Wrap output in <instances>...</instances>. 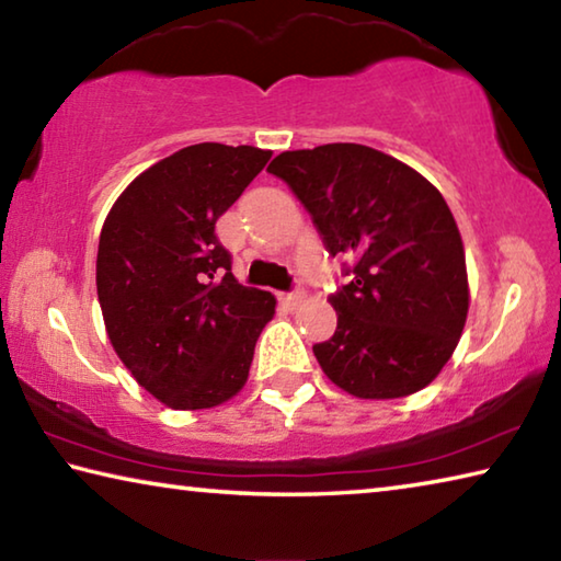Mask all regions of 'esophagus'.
Listing matches in <instances>:
<instances>
[{"label": "esophagus", "mask_w": 561, "mask_h": 561, "mask_svg": "<svg viewBox=\"0 0 561 561\" xmlns=\"http://www.w3.org/2000/svg\"><path fill=\"white\" fill-rule=\"evenodd\" d=\"M301 299H304V291L301 289H291V291H284L282 294V301L287 304V307H297Z\"/></svg>", "instance_id": "obj_1"}]
</instances>
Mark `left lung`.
I'll list each match as a JSON object with an SVG mask.
<instances>
[{"label":"left lung","instance_id":"left-lung-1","mask_svg":"<svg viewBox=\"0 0 561 561\" xmlns=\"http://www.w3.org/2000/svg\"><path fill=\"white\" fill-rule=\"evenodd\" d=\"M267 173L289 185L346 284L336 331L314 356L358 398H401L448 364L468 317L462 240L448 203L401 160L358 144L287 150Z\"/></svg>","mask_w":561,"mask_h":561}]
</instances>
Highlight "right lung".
Listing matches in <instances>:
<instances>
[{"label":"right lung","instance_id":"right-lung-1","mask_svg":"<svg viewBox=\"0 0 561 561\" xmlns=\"http://www.w3.org/2000/svg\"><path fill=\"white\" fill-rule=\"evenodd\" d=\"M272 158L252 146L197 144L140 173L103 222L99 301L118 358L175 411L232 398L274 314L270 291L242 287L215 222Z\"/></svg>","mask_w":561,"mask_h":561}]
</instances>
